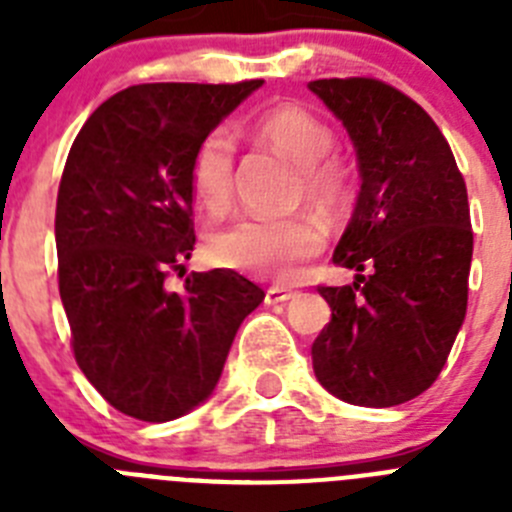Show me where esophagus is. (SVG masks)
I'll return each mask as SVG.
<instances>
[{"label":"esophagus","mask_w":512,"mask_h":512,"mask_svg":"<svg viewBox=\"0 0 512 512\" xmlns=\"http://www.w3.org/2000/svg\"><path fill=\"white\" fill-rule=\"evenodd\" d=\"M295 292L287 287H269L266 289V305H284L287 300H292Z\"/></svg>","instance_id":"obj_1"}]
</instances>
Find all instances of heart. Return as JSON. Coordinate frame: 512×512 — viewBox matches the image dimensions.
Masks as SVG:
<instances>
[{
	"instance_id": "heart-1",
	"label": "heart",
	"mask_w": 512,
	"mask_h": 512,
	"mask_svg": "<svg viewBox=\"0 0 512 512\" xmlns=\"http://www.w3.org/2000/svg\"><path fill=\"white\" fill-rule=\"evenodd\" d=\"M246 133L266 146L287 153L300 166V182L307 202L333 212L348 197V171L330 156L333 130L312 110L295 102L271 104L246 120ZM233 140L210 133L189 164V187L194 200L210 215H220L233 197ZM323 230L305 215L264 220L246 217L212 235L210 253L215 264L261 279H289L300 264L320 251Z\"/></svg>"
}]
</instances>
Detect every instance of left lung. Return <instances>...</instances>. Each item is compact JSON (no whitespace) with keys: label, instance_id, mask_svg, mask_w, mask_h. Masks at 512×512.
Segmentation results:
<instances>
[{"label":"left lung","instance_id":"left-lung-1","mask_svg":"<svg viewBox=\"0 0 512 512\" xmlns=\"http://www.w3.org/2000/svg\"><path fill=\"white\" fill-rule=\"evenodd\" d=\"M354 143L361 189L333 264L354 284L318 287L330 323L312 369L330 395L392 408L436 382L467 315L472 223L464 176L431 115L377 79H318Z\"/></svg>","mask_w":512,"mask_h":512}]
</instances>
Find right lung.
Returning <instances> with one entry per match:
<instances>
[{"mask_svg":"<svg viewBox=\"0 0 512 512\" xmlns=\"http://www.w3.org/2000/svg\"><path fill=\"white\" fill-rule=\"evenodd\" d=\"M264 81L138 84L102 102L71 146L56 202L58 289L84 377L112 408L164 423L207 400L264 289L192 271L189 164Z\"/></svg>","mask_w":512,"mask_h":512,"instance_id":"right-lung-1","label":"right lung"}]
</instances>
